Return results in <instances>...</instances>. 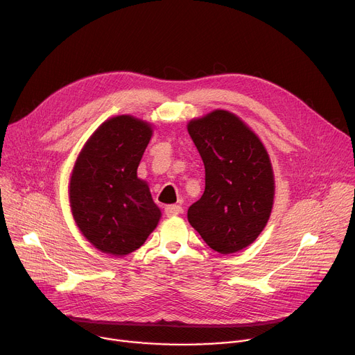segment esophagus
Instances as JSON below:
<instances>
[{
	"label": "esophagus",
	"instance_id": "34e87169",
	"mask_svg": "<svg viewBox=\"0 0 355 355\" xmlns=\"http://www.w3.org/2000/svg\"><path fill=\"white\" fill-rule=\"evenodd\" d=\"M164 212L167 216H175L182 212V208L180 205H168L164 208Z\"/></svg>",
	"mask_w": 355,
	"mask_h": 355
}]
</instances>
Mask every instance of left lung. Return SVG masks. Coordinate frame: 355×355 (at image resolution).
<instances>
[{
  "label": "left lung",
  "instance_id": "1",
  "mask_svg": "<svg viewBox=\"0 0 355 355\" xmlns=\"http://www.w3.org/2000/svg\"><path fill=\"white\" fill-rule=\"evenodd\" d=\"M188 133L205 167V191L188 208V220L211 249L235 253L259 236L270 216L269 155L250 128L225 110L189 121Z\"/></svg>",
  "mask_w": 355,
  "mask_h": 355
}]
</instances>
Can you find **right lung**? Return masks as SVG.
I'll return each instance as SVG.
<instances>
[{"instance_id":"obj_1","label":"right lung","mask_w":355,"mask_h":355,"mask_svg":"<svg viewBox=\"0 0 355 355\" xmlns=\"http://www.w3.org/2000/svg\"><path fill=\"white\" fill-rule=\"evenodd\" d=\"M151 127L132 116L105 121L79 154L71 177L72 214L83 236L98 249L123 256L139 249L161 212L137 167Z\"/></svg>"}]
</instances>
